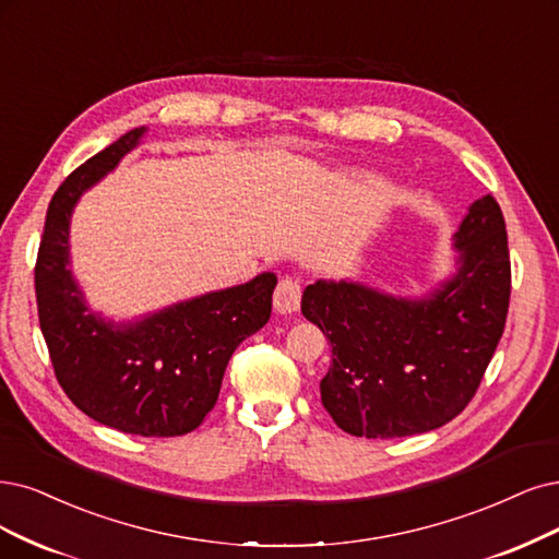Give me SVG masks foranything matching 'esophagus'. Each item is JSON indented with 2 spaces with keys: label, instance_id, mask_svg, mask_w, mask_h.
<instances>
[{
  "label": "esophagus",
  "instance_id": "esophagus-1",
  "mask_svg": "<svg viewBox=\"0 0 559 559\" xmlns=\"http://www.w3.org/2000/svg\"><path fill=\"white\" fill-rule=\"evenodd\" d=\"M301 301V285L297 278L293 276H285L278 281L276 290H274V308L278 313L287 316V313H295L299 308Z\"/></svg>",
  "mask_w": 559,
  "mask_h": 559
}]
</instances>
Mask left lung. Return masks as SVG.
<instances>
[{
    "label": "left lung",
    "instance_id": "obj_1",
    "mask_svg": "<svg viewBox=\"0 0 559 559\" xmlns=\"http://www.w3.org/2000/svg\"><path fill=\"white\" fill-rule=\"evenodd\" d=\"M459 272L428 299L318 281L301 313L332 343L322 405L357 438H405L459 417L498 347L511 297L507 225L498 200L469 206L456 233Z\"/></svg>",
    "mask_w": 559,
    "mask_h": 559
}]
</instances>
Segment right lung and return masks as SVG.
I'll list each match as a JSON object with an SVG mask.
<instances>
[{
  "mask_svg": "<svg viewBox=\"0 0 559 559\" xmlns=\"http://www.w3.org/2000/svg\"><path fill=\"white\" fill-rule=\"evenodd\" d=\"M144 129L121 135L55 191L40 237L34 287L55 378L94 421L142 438L195 430L218 401L225 366L272 316L274 274L115 324L85 306L69 272V218L82 191L131 152Z\"/></svg>",
  "mask_w": 559,
  "mask_h": 559,
  "instance_id": "obj_1",
  "label": "right lung"
}]
</instances>
